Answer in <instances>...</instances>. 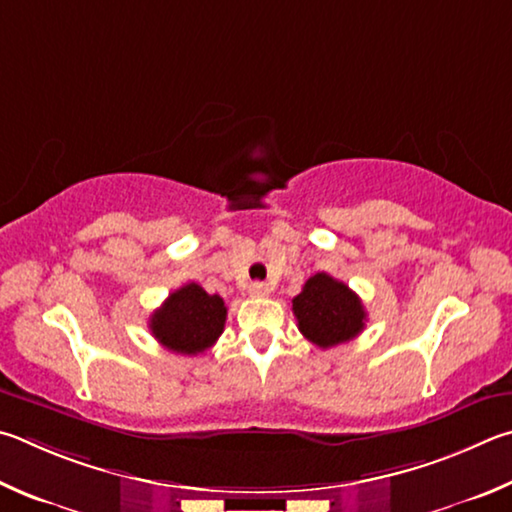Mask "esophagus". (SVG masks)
Instances as JSON below:
<instances>
[{"label": "esophagus", "instance_id": "1", "mask_svg": "<svg viewBox=\"0 0 512 512\" xmlns=\"http://www.w3.org/2000/svg\"><path fill=\"white\" fill-rule=\"evenodd\" d=\"M270 292H272V288H270V285H267V283L256 281V283L249 285V294H251V297H256V299L270 297Z\"/></svg>", "mask_w": 512, "mask_h": 512}]
</instances>
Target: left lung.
<instances>
[{"instance_id": "left-lung-1", "label": "left lung", "mask_w": 512, "mask_h": 512, "mask_svg": "<svg viewBox=\"0 0 512 512\" xmlns=\"http://www.w3.org/2000/svg\"><path fill=\"white\" fill-rule=\"evenodd\" d=\"M292 312L301 335L319 348L351 342L362 333L366 321L360 297L326 272L310 276L292 299Z\"/></svg>"}]
</instances>
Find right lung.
Here are the masks:
<instances>
[{
    "label": "right lung",
    "instance_id": "1",
    "mask_svg": "<svg viewBox=\"0 0 512 512\" xmlns=\"http://www.w3.org/2000/svg\"><path fill=\"white\" fill-rule=\"evenodd\" d=\"M227 306L218 294L202 285L186 283L168 294L161 308L150 315V333L168 351L197 355L211 348L224 330Z\"/></svg>",
    "mask_w": 512,
    "mask_h": 512
}]
</instances>
